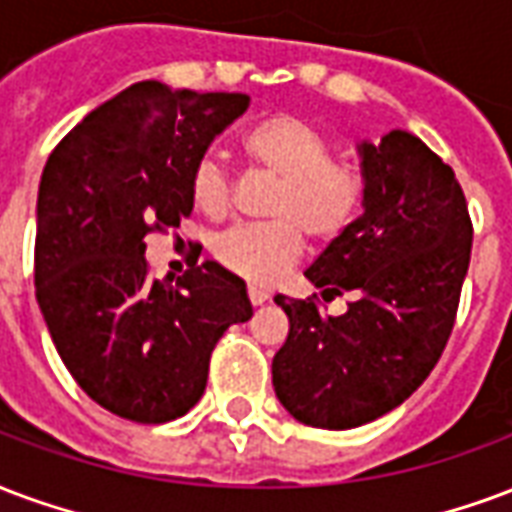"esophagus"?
Segmentation results:
<instances>
[{
  "label": "esophagus",
  "mask_w": 512,
  "mask_h": 512,
  "mask_svg": "<svg viewBox=\"0 0 512 512\" xmlns=\"http://www.w3.org/2000/svg\"><path fill=\"white\" fill-rule=\"evenodd\" d=\"M249 301H252V306H263L268 301V293L260 287H249Z\"/></svg>",
  "instance_id": "34e87169"
}]
</instances>
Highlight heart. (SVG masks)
I'll use <instances>...</instances> for the list:
<instances>
[{
  "label": "heart",
  "instance_id": "heart-1",
  "mask_svg": "<svg viewBox=\"0 0 512 512\" xmlns=\"http://www.w3.org/2000/svg\"><path fill=\"white\" fill-rule=\"evenodd\" d=\"M246 160L279 179L268 206L271 222L227 230L214 257L249 285L268 287L290 271L306 236L317 244L339 238L366 200V176L358 165L333 160L331 140L298 116H268L241 138ZM189 200L208 219H225L230 184L217 160H200L189 179Z\"/></svg>",
  "mask_w": 512,
  "mask_h": 512
}]
</instances>
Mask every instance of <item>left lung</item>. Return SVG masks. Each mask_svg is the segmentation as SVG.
Returning a JSON list of instances; mask_svg holds the SVG:
<instances>
[{
	"mask_svg": "<svg viewBox=\"0 0 512 512\" xmlns=\"http://www.w3.org/2000/svg\"><path fill=\"white\" fill-rule=\"evenodd\" d=\"M363 217L306 268L323 298L276 295L290 333L271 363L276 399L314 429H355L418 391L450 339L472 252V219L450 165L420 138L361 143Z\"/></svg>",
	"mask_w": 512,
	"mask_h": 512,
	"instance_id": "obj_1",
	"label": "left lung"
}]
</instances>
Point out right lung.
<instances>
[{
  "label": "right lung",
  "instance_id": "obj_1",
  "mask_svg": "<svg viewBox=\"0 0 512 512\" xmlns=\"http://www.w3.org/2000/svg\"><path fill=\"white\" fill-rule=\"evenodd\" d=\"M246 94L132 83L67 132L37 195L34 293L64 366L119 418L168 423L206 391L208 361L252 317L244 279L214 260L151 279L146 236L192 214L189 179Z\"/></svg>",
  "mask_w": 512,
  "mask_h": 512
}]
</instances>
